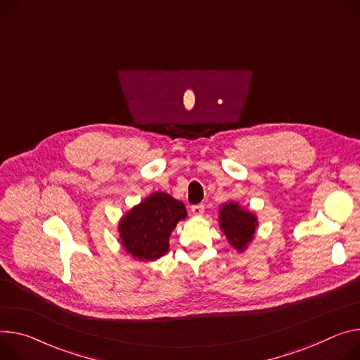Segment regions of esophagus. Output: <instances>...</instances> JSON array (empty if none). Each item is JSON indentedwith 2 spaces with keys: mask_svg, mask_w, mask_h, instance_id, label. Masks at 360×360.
Segmentation results:
<instances>
[{
  "mask_svg": "<svg viewBox=\"0 0 360 360\" xmlns=\"http://www.w3.org/2000/svg\"><path fill=\"white\" fill-rule=\"evenodd\" d=\"M204 210H205V205L204 204H197V205H192L191 207V211L193 215H202L204 214Z\"/></svg>",
  "mask_w": 360,
  "mask_h": 360,
  "instance_id": "34e87169",
  "label": "esophagus"
}]
</instances>
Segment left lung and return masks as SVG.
I'll use <instances>...</instances> for the list:
<instances>
[{
    "label": "left lung",
    "instance_id": "left-lung-1",
    "mask_svg": "<svg viewBox=\"0 0 360 360\" xmlns=\"http://www.w3.org/2000/svg\"><path fill=\"white\" fill-rule=\"evenodd\" d=\"M219 224L230 244L243 251L252 240L257 219L251 212L244 211L238 204L230 202L222 205Z\"/></svg>",
    "mask_w": 360,
    "mask_h": 360
}]
</instances>
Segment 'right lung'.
<instances>
[{"label":"right lung","instance_id":"right-lung-1","mask_svg":"<svg viewBox=\"0 0 360 360\" xmlns=\"http://www.w3.org/2000/svg\"><path fill=\"white\" fill-rule=\"evenodd\" d=\"M185 205L171 195L155 192L120 221V238L127 252L138 259H156L168 251V241Z\"/></svg>","mask_w":360,"mask_h":360}]
</instances>
